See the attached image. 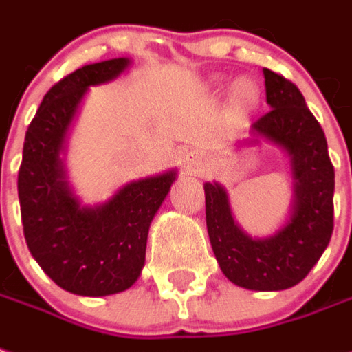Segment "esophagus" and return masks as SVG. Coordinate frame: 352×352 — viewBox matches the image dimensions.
Masks as SVG:
<instances>
[{
	"instance_id": "obj_1",
	"label": "esophagus",
	"mask_w": 352,
	"mask_h": 352,
	"mask_svg": "<svg viewBox=\"0 0 352 352\" xmlns=\"http://www.w3.org/2000/svg\"><path fill=\"white\" fill-rule=\"evenodd\" d=\"M184 168L188 173H194V175H200L201 171H204V162L198 154H194V152H188L186 156H184Z\"/></svg>"
}]
</instances>
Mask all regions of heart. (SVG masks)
Segmentation results:
<instances>
[{
	"instance_id": "b5f03b06",
	"label": "heart",
	"mask_w": 352,
	"mask_h": 352,
	"mask_svg": "<svg viewBox=\"0 0 352 352\" xmlns=\"http://www.w3.org/2000/svg\"><path fill=\"white\" fill-rule=\"evenodd\" d=\"M234 95L238 107L248 108L257 100V87H255V83L252 80H240V82L236 83Z\"/></svg>"
}]
</instances>
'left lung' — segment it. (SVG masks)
<instances>
[{
  "label": "left lung",
  "mask_w": 352,
  "mask_h": 352,
  "mask_svg": "<svg viewBox=\"0 0 352 352\" xmlns=\"http://www.w3.org/2000/svg\"><path fill=\"white\" fill-rule=\"evenodd\" d=\"M270 110L252 124V137L238 146L272 142L289 158L294 198L289 217L274 234L250 236L234 221L225 186L206 183V223L223 274L253 292H280L311 272L333 230L336 173L320 124L301 91L284 76L263 68Z\"/></svg>",
  "instance_id": "left-lung-1"
}]
</instances>
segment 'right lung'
I'll return each instance as SVG.
<instances>
[{
	"instance_id": "obj_1",
	"label": "right lung",
	"mask_w": 352,
	"mask_h": 352,
	"mask_svg": "<svg viewBox=\"0 0 352 352\" xmlns=\"http://www.w3.org/2000/svg\"><path fill=\"white\" fill-rule=\"evenodd\" d=\"M127 56L78 68L53 85L28 125L19 169L24 238L49 278L70 294L102 297L125 292L141 276L146 238L177 171L129 181L107 201L85 206L68 183V131L93 85L127 70Z\"/></svg>"
}]
</instances>
